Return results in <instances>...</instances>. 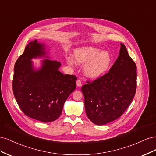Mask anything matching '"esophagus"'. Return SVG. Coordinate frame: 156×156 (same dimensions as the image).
Wrapping results in <instances>:
<instances>
[{
    "label": "esophagus",
    "instance_id": "esophagus-1",
    "mask_svg": "<svg viewBox=\"0 0 156 156\" xmlns=\"http://www.w3.org/2000/svg\"><path fill=\"white\" fill-rule=\"evenodd\" d=\"M76 84H77V87H81V85H82V83H81V80H77V82H76Z\"/></svg>",
    "mask_w": 156,
    "mask_h": 156
}]
</instances>
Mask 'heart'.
<instances>
[{
	"label": "heart",
	"mask_w": 156,
	"mask_h": 156,
	"mask_svg": "<svg viewBox=\"0 0 156 156\" xmlns=\"http://www.w3.org/2000/svg\"><path fill=\"white\" fill-rule=\"evenodd\" d=\"M73 56L77 64L86 65L84 69V74L92 79L103 76L110 69L112 64V57L109 53L92 47L75 49ZM67 62L70 66L75 64L72 58H67Z\"/></svg>",
	"instance_id": "b5f03b06"
}]
</instances>
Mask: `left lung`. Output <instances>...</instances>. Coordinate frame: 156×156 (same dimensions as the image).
<instances>
[{"label": "left lung", "mask_w": 156, "mask_h": 156, "mask_svg": "<svg viewBox=\"0 0 156 156\" xmlns=\"http://www.w3.org/2000/svg\"><path fill=\"white\" fill-rule=\"evenodd\" d=\"M119 57L103 76L81 87L86 114L92 123L101 126L120 117L135 96L136 67L126 46L120 44Z\"/></svg>", "instance_id": "obj_1"}]
</instances>
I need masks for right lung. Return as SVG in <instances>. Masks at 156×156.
Listing matches in <instances>:
<instances>
[{
    "mask_svg": "<svg viewBox=\"0 0 156 156\" xmlns=\"http://www.w3.org/2000/svg\"><path fill=\"white\" fill-rule=\"evenodd\" d=\"M44 44L37 40L30 41L14 66L13 92L24 114L43 122L56 120L64 104L76 88L77 77L64 75L59 71L61 64L45 59L39 69L34 68L32 58L49 57Z\"/></svg>",
    "mask_w": 156,
    "mask_h": 156,
    "instance_id": "1",
    "label": "right lung"
}]
</instances>
